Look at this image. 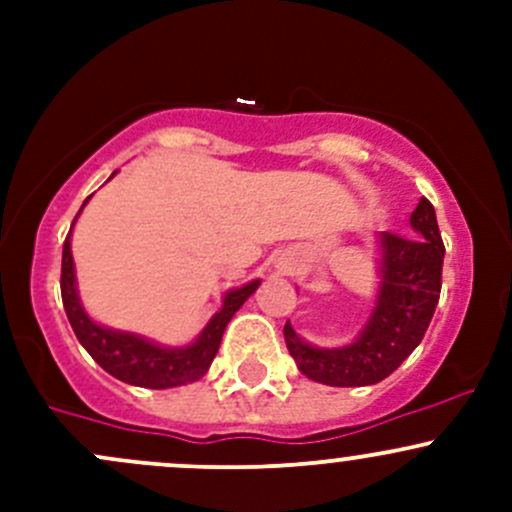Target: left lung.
Wrapping results in <instances>:
<instances>
[{"label":"left lung","mask_w":512,"mask_h":512,"mask_svg":"<svg viewBox=\"0 0 512 512\" xmlns=\"http://www.w3.org/2000/svg\"><path fill=\"white\" fill-rule=\"evenodd\" d=\"M416 237L381 232V287L364 332L339 349H317L285 324V342L299 371L327 386L384 381L421 344L441 297L443 247L436 210L426 198L411 213Z\"/></svg>","instance_id":"obj_1"}]
</instances>
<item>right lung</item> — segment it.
<instances>
[{"mask_svg":"<svg viewBox=\"0 0 512 512\" xmlns=\"http://www.w3.org/2000/svg\"><path fill=\"white\" fill-rule=\"evenodd\" d=\"M84 205H81V210H84ZM69 240L71 230L66 235L64 252H61V299H64V309L71 322V329H74L81 347L94 356V361L103 371L133 386L170 389V386H183L190 384V381L203 379L208 374L210 364H213L215 354H218L227 322L260 285V280H255L240 289H230L223 299V309L210 319L208 327L203 329V334L190 347H160V344L148 342V339L138 337V334L116 332V329L98 327L96 322H91L89 314L81 307L79 292H76L74 257H71Z\"/></svg>","mask_w":512,"mask_h":512,"instance_id":"1","label":"right lung"}]
</instances>
